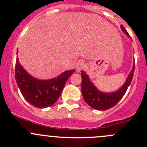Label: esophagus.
<instances>
[{"mask_svg":"<svg viewBox=\"0 0 147 147\" xmlns=\"http://www.w3.org/2000/svg\"><path fill=\"white\" fill-rule=\"evenodd\" d=\"M84 66H85V64H84V62H79V63L77 64V71H78V72H80L83 68L84 67Z\"/></svg>","mask_w":147,"mask_h":147,"instance_id":"1","label":"esophagus"}]
</instances>
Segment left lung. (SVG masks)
Here are the masks:
<instances>
[{
	"label": "left lung",
	"instance_id": "1",
	"mask_svg": "<svg viewBox=\"0 0 147 147\" xmlns=\"http://www.w3.org/2000/svg\"><path fill=\"white\" fill-rule=\"evenodd\" d=\"M121 29L126 35L129 37L124 26L121 25ZM134 72V63L132 69L129 74L126 82L118 90L112 92H103L99 90L90 80L85 71H81L82 77V94L84 101L93 109L97 110H107L115 106L122 98L127 92V88L132 80Z\"/></svg>",
	"mask_w": 147,
	"mask_h": 147
}]
</instances>
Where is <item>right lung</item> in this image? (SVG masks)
<instances>
[{"instance_id": "1", "label": "right lung", "mask_w": 147, "mask_h": 147, "mask_svg": "<svg viewBox=\"0 0 147 147\" xmlns=\"http://www.w3.org/2000/svg\"><path fill=\"white\" fill-rule=\"evenodd\" d=\"M75 71L67 70L53 79L38 80L26 72L17 57L15 77L18 87L27 102L37 108H46L57 101L65 83Z\"/></svg>"}]
</instances>
